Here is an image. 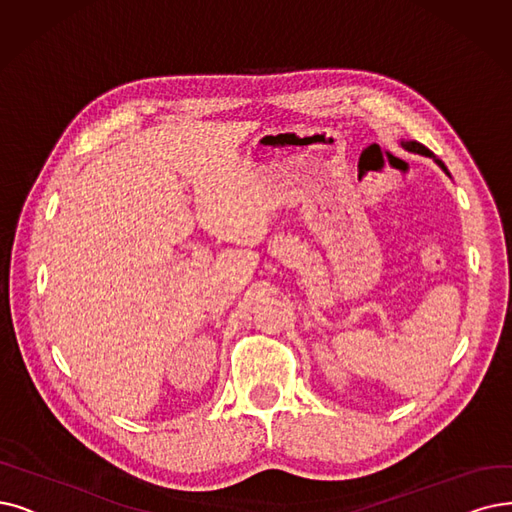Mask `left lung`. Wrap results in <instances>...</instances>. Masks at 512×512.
<instances>
[{
  "label": "left lung",
  "mask_w": 512,
  "mask_h": 512,
  "mask_svg": "<svg viewBox=\"0 0 512 512\" xmlns=\"http://www.w3.org/2000/svg\"><path fill=\"white\" fill-rule=\"evenodd\" d=\"M399 145H401L405 151H410V153H418V155H424V157H431V159L437 163V166L449 176V172H447V168H445V163H443L431 149H426V147L422 145V142H418V140H403V138H401ZM449 178H452V176H449Z\"/></svg>",
  "instance_id": "left-lung-1"
}]
</instances>
